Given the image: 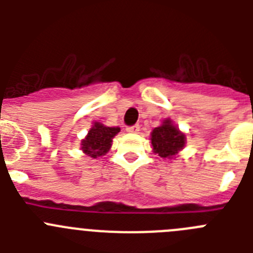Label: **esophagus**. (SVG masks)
Returning <instances> with one entry per match:
<instances>
[{"instance_id": "34e87169", "label": "esophagus", "mask_w": 253, "mask_h": 253, "mask_svg": "<svg viewBox=\"0 0 253 253\" xmlns=\"http://www.w3.org/2000/svg\"><path fill=\"white\" fill-rule=\"evenodd\" d=\"M139 125H130V126H128V128H126V131H128V133H138V131H139Z\"/></svg>"}]
</instances>
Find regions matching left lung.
<instances>
[{
    "mask_svg": "<svg viewBox=\"0 0 253 253\" xmlns=\"http://www.w3.org/2000/svg\"><path fill=\"white\" fill-rule=\"evenodd\" d=\"M152 146L153 152L162 158L175 157L178 151L185 146V134L181 133L171 120L167 119L158 128L152 131Z\"/></svg>",
    "mask_w": 253,
    "mask_h": 253,
    "instance_id": "obj_1",
    "label": "left lung"
}]
</instances>
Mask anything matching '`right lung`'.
Listing matches in <instances>:
<instances>
[{
  "label": "right lung",
  "mask_w": 253,
  "mask_h": 253,
  "mask_svg": "<svg viewBox=\"0 0 253 253\" xmlns=\"http://www.w3.org/2000/svg\"><path fill=\"white\" fill-rule=\"evenodd\" d=\"M120 128H110L100 123H95L87 137L82 140V151L92 158L101 157L111 147L113 138L119 133Z\"/></svg>",
  "instance_id": "right-lung-1"
}]
</instances>
